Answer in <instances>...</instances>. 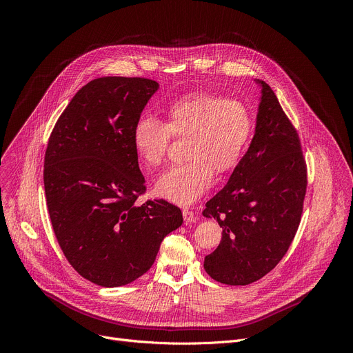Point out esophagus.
<instances>
[{
	"mask_svg": "<svg viewBox=\"0 0 353 353\" xmlns=\"http://www.w3.org/2000/svg\"><path fill=\"white\" fill-rule=\"evenodd\" d=\"M183 218H184L185 223H192L196 219L195 214L192 211H190V210H183Z\"/></svg>",
	"mask_w": 353,
	"mask_h": 353,
	"instance_id": "34e87169",
	"label": "esophagus"
}]
</instances>
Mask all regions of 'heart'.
Returning a JSON list of instances; mask_svg holds the SVG:
<instances>
[{
	"instance_id": "heart-1",
	"label": "heart",
	"mask_w": 353,
	"mask_h": 353,
	"mask_svg": "<svg viewBox=\"0 0 353 353\" xmlns=\"http://www.w3.org/2000/svg\"><path fill=\"white\" fill-rule=\"evenodd\" d=\"M253 127V116L239 100L191 93L170 106L168 123L154 114L141 116L132 130V145L148 168H157L166 159L172 137H188V161L161 174L155 191L174 204L190 205L211 187L214 170L223 173L237 165Z\"/></svg>"
}]
</instances>
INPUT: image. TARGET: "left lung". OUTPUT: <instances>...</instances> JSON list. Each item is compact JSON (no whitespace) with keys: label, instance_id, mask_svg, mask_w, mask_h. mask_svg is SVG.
I'll return each mask as SVG.
<instances>
[{"label":"left lung","instance_id":"obj_1","mask_svg":"<svg viewBox=\"0 0 353 353\" xmlns=\"http://www.w3.org/2000/svg\"><path fill=\"white\" fill-rule=\"evenodd\" d=\"M257 83L261 99L254 137L203 212L222 228V240L204 268L226 285L253 283L276 267L297 232L307 188L297 131L270 85Z\"/></svg>","mask_w":353,"mask_h":353}]
</instances>
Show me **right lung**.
Returning a JSON list of instances; mask_svg holds the SVG:
<instances>
[{
    "label": "right lung",
    "mask_w": 353,
    "mask_h": 353,
    "mask_svg": "<svg viewBox=\"0 0 353 353\" xmlns=\"http://www.w3.org/2000/svg\"><path fill=\"white\" fill-rule=\"evenodd\" d=\"M159 83L103 77L82 86L48 138L44 192L63 253L85 279L131 283L155 263L162 240L183 223L180 208L148 199L132 130Z\"/></svg>",
    "instance_id": "obj_1"
}]
</instances>
